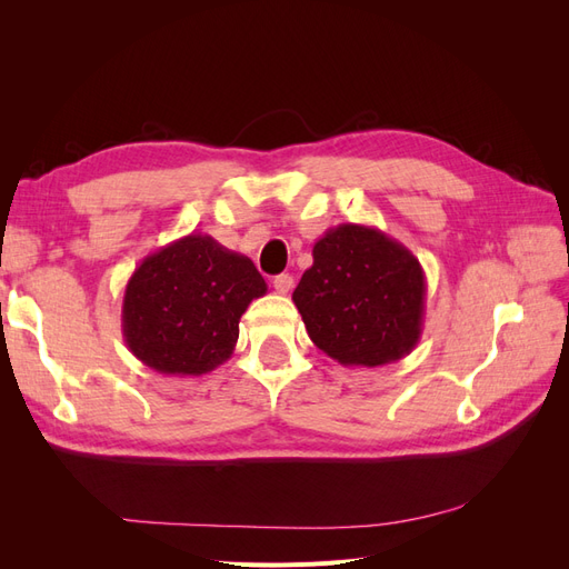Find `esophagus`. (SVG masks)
Listing matches in <instances>:
<instances>
[{"instance_id":"1","label":"esophagus","mask_w":569,"mask_h":569,"mask_svg":"<svg viewBox=\"0 0 569 569\" xmlns=\"http://www.w3.org/2000/svg\"><path fill=\"white\" fill-rule=\"evenodd\" d=\"M272 287L278 295H289L291 287H295V278L291 274H278V278H272Z\"/></svg>"}]
</instances>
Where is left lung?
Masks as SVG:
<instances>
[{
    "mask_svg": "<svg viewBox=\"0 0 569 569\" xmlns=\"http://www.w3.org/2000/svg\"><path fill=\"white\" fill-rule=\"evenodd\" d=\"M425 295V270L401 242L341 222L316 242L291 299L320 351L341 366L377 368L418 347Z\"/></svg>",
    "mask_w": 569,
    "mask_h": 569,
    "instance_id": "8db88e82",
    "label": "left lung"
}]
</instances>
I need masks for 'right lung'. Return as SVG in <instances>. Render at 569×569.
<instances>
[{
    "mask_svg": "<svg viewBox=\"0 0 569 569\" xmlns=\"http://www.w3.org/2000/svg\"><path fill=\"white\" fill-rule=\"evenodd\" d=\"M266 291L251 258L192 232L149 253L130 274L123 339L153 372L206 375L232 356L239 318Z\"/></svg>",
    "mask_w": 569,
    "mask_h": 569,
    "instance_id": "right-lung-1",
    "label": "right lung"
}]
</instances>
